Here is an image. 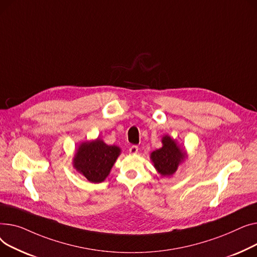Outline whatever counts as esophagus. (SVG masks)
Segmentation results:
<instances>
[{"label":"esophagus","instance_id":"34e87169","mask_svg":"<svg viewBox=\"0 0 257 257\" xmlns=\"http://www.w3.org/2000/svg\"><path fill=\"white\" fill-rule=\"evenodd\" d=\"M130 153L132 154V155H136L138 153V146H136V145H133V146H131L130 147Z\"/></svg>","mask_w":257,"mask_h":257}]
</instances>
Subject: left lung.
Listing matches in <instances>:
<instances>
[{
    "label": "left lung",
    "instance_id": "left-lung-1",
    "mask_svg": "<svg viewBox=\"0 0 257 257\" xmlns=\"http://www.w3.org/2000/svg\"><path fill=\"white\" fill-rule=\"evenodd\" d=\"M162 144L161 148L150 154V161L162 177H171L188 159L187 150L180 147L177 140L169 135L163 136Z\"/></svg>",
    "mask_w": 257,
    "mask_h": 257
}]
</instances>
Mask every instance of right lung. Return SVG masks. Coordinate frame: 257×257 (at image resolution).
Returning a JSON list of instances; mask_svg holds the SVG:
<instances>
[{"mask_svg": "<svg viewBox=\"0 0 257 257\" xmlns=\"http://www.w3.org/2000/svg\"><path fill=\"white\" fill-rule=\"evenodd\" d=\"M121 149L117 145H108L100 138L82 142L72 159L73 168L90 183H101L108 177Z\"/></svg>", "mask_w": 257, "mask_h": 257, "instance_id": "right-lung-1", "label": "right lung"}]
</instances>
